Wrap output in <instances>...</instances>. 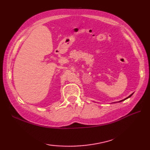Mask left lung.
I'll return each mask as SVG.
<instances>
[{
	"label": "left lung",
	"instance_id": "8db88e82",
	"mask_svg": "<svg viewBox=\"0 0 150 150\" xmlns=\"http://www.w3.org/2000/svg\"><path fill=\"white\" fill-rule=\"evenodd\" d=\"M133 95V93L132 94H131L129 95V96H128V97H126V98H124V99H123V100H120V101H119V102H115V103H120V102H122V101H124V100H125L126 99H127V98H129L130 97H132V95Z\"/></svg>",
	"mask_w": 150,
	"mask_h": 150
}]
</instances>
